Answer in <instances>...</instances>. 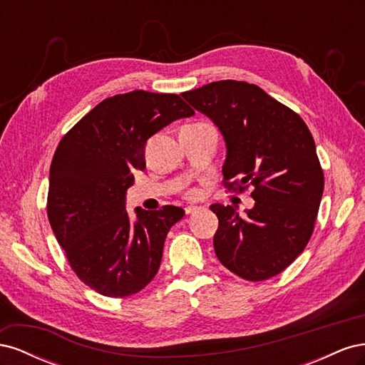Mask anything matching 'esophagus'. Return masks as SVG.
Masks as SVG:
<instances>
[{"label": "esophagus", "instance_id": "esophagus-1", "mask_svg": "<svg viewBox=\"0 0 365 365\" xmlns=\"http://www.w3.org/2000/svg\"><path fill=\"white\" fill-rule=\"evenodd\" d=\"M184 210H185V213H187V215H193V213H196V212H200V207H196V205H189V207H185Z\"/></svg>", "mask_w": 365, "mask_h": 365}]
</instances>
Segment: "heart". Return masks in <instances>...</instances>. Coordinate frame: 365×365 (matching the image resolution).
<instances>
[{
    "instance_id": "heart-1",
    "label": "heart",
    "mask_w": 365,
    "mask_h": 365,
    "mask_svg": "<svg viewBox=\"0 0 365 365\" xmlns=\"http://www.w3.org/2000/svg\"><path fill=\"white\" fill-rule=\"evenodd\" d=\"M187 196L193 197V196H196V192H195V190H189V192H187Z\"/></svg>"
}]
</instances>
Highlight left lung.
Instances as JSON below:
<instances>
[{"label":"left lung","mask_w":365,"mask_h":365,"mask_svg":"<svg viewBox=\"0 0 365 365\" xmlns=\"http://www.w3.org/2000/svg\"><path fill=\"white\" fill-rule=\"evenodd\" d=\"M181 96L222 132L225 189L252 187L256 201L244 216L233 205L210 207L219 219L216 256L242 279L268 280L300 256L314 233L324 173L311 130L254 83L219 81Z\"/></svg>","instance_id":"8db88e82"}]
</instances>
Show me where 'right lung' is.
I'll return each mask as SVG.
<instances>
[{
  "mask_svg": "<svg viewBox=\"0 0 365 365\" xmlns=\"http://www.w3.org/2000/svg\"><path fill=\"white\" fill-rule=\"evenodd\" d=\"M195 111L178 94L135 90L108 97L62 137L50 165L47 216L71 269L105 297L140 292L160 269L164 240L184 210L135 208L125 195L145 170L146 141Z\"/></svg>",
  "mask_w": 365,
  "mask_h": 365,
  "instance_id": "1",
  "label": "right lung"
}]
</instances>
